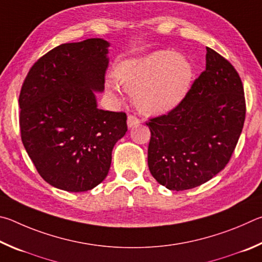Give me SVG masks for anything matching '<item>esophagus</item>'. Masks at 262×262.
Here are the masks:
<instances>
[{"label": "esophagus", "mask_w": 262, "mask_h": 262, "mask_svg": "<svg viewBox=\"0 0 262 262\" xmlns=\"http://www.w3.org/2000/svg\"><path fill=\"white\" fill-rule=\"evenodd\" d=\"M137 124H139V119L136 116H132V115H128L127 116V126L128 127H134Z\"/></svg>", "instance_id": "obj_1"}]
</instances>
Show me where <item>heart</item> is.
<instances>
[{
    "mask_svg": "<svg viewBox=\"0 0 262 262\" xmlns=\"http://www.w3.org/2000/svg\"><path fill=\"white\" fill-rule=\"evenodd\" d=\"M119 84L134 96L140 113L147 116L167 114L186 98L193 80V67L184 55L158 52L138 59L117 73ZM105 90L121 100V92L112 81Z\"/></svg>",
    "mask_w": 262,
    "mask_h": 262,
    "instance_id": "b5f03b06",
    "label": "heart"
}]
</instances>
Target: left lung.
<instances>
[{
    "label": "left lung",
    "mask_w": 262,
    "mask_h": 262,
    "mask_svg": "<svg viewBox=\"0 0 262 262\" xmlns=\"http://www.w3.org/2000/svg\"><path fill=\"white\" fill-rule=\"evenodd\" d=\"M206 70L183 102L149 119L147 162L159 184L170 191L199 186L222 171L245 121L244 89L230 63L206 48Z\"/></svg>",
    "instance_id": "1"
}]
</instances>
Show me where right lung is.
<instances>
[{
	"instance_id": "add662e5",
	"label": "right lung",
	"mask_w": 262,
	"mask_h": 262,
	"mask_svg": "<svg viewBox=\"0 0 262 262\" xmlns=\"http://www.w3.org/2000/svg\"><path fill=\"white\" fill-rule=\"evenodd\" d=\"M110 43H63L36 62L19 95L21 141L36 170L68 192L94 189L107 177L126 115L98 108Z\"/></svg>"
}]
</instances>
